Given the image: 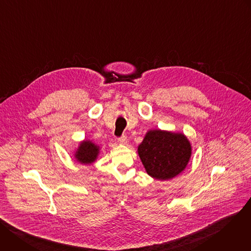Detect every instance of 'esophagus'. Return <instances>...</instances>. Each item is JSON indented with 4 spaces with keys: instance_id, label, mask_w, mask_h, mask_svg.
<instances>
[{
    "instance_id": "34e87169",
    "label": "esophagus",
    "mask_w": 251,
    "mask_h": 251,
    "mask_svg": "<svg viewBox=\"0 0 251 251\" xmlns=\"http://www.w3.org/2000/svg\"><path fill=\"white\" fill-rule=\"evenodd\" d=\"M127 142H128L127 141V137L124 136V135L118 138V143H119V144H121V145H126Z\"/></svg>"
}]
</instances>
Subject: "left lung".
<instances>
[{
    "mask_svg": "<svg viewBox=\"0 0 251 251\" xmlns=\"http://www.w3.org/2000/svg\"><path fill=\"white\" fill-rule=\"evenodd\" d=\"M138 154L147 174L164 181L186 169L192 155V146L182 133L150 130L139 145Z\"/></svg>",
    "mask_w": 251,
    "mask_h": 251,
    "instance_id": "obj_1",
    "label": "left lung"
}]
</instances>
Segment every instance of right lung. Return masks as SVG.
<instances>
[{
  "instance_id": "obj_1",
  "label": "right lung",
  "mask_w": 251,
  "mask_h": 251,
  "mask_svg": "<svg viewBox=\"0 0 251 251\" xmlns=\"http://www.w3.org/2000/svg\"><path fill=\"white\" fill-rule=\"evenodd\" d=\"M99 154V146L95 145L94 143H92L89 140L82 141L78 149L76 150L75 157V159L84 165H89L93 163Z\"/></svg>"
}]
</instances>
